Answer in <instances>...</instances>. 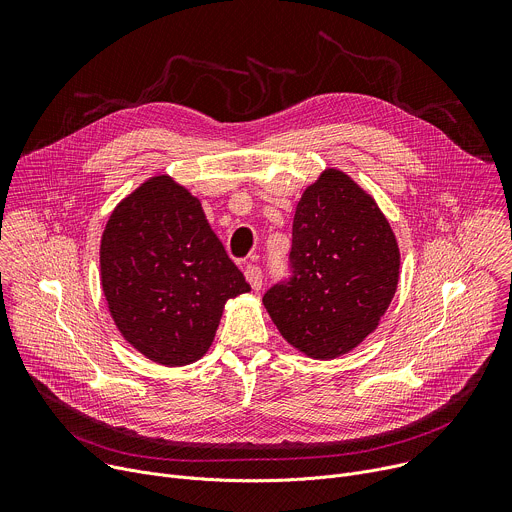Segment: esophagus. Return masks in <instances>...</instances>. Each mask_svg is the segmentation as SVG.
I'll use <instances>...</instances> for the list:
<instances>
[{"label": "esophagus", "instance_id": "34e87169", "mask_svg": "<svg viewBox=\"0 0 512 512\" xmlns=\"http://www.w3.org/2000/svg\"><path fill=\"white\" fill-rule=\"evenodd\" d=\"M245 277H247L249 285H251L255 291L261 289V285H263V271H261L259 265H251V263H249V265L245 267Z\"/></svg>", "mask_w": 512, "mask_h": 512}]
</instances>
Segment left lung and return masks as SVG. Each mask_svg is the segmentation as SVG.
<instances>
[{"label": "left lung", "mask_w": 512, "mask_h": 512, "mask_svg": "<svg viewBox=\"0 0 512 512\" xmlns=\"http://www.w3.org/2000/svg\"><path fill=\"white\" fill-rule=\"evenodd\" d=\"M399 247L373 196L328 168L302 194L291 231V275L263 304L281 336L328 360L356 348L387 312L399 281Z\"/></svg>", "instance_id": "8db88e82"}]
</instances>
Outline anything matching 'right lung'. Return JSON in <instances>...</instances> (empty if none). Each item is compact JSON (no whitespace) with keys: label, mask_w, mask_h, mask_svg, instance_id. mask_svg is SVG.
Listing matches in <instances>:
<instances>
[{"label":"right lung","mask_w":512,"mask_h":512,"mask_svg":"<svg viewBox=\"0 0 512 512\" xmlns=\"http://www.w3.org/2000/svg\"><path fill=\"white\" fill-rule=\"evenodd\" d=\"M101 285L121 336L166 367L204 356L227 300L251 289L200 200L170 176L143 182L111 212Z\"/></svg>","instance_id":"add662e5"}]
</instances>
